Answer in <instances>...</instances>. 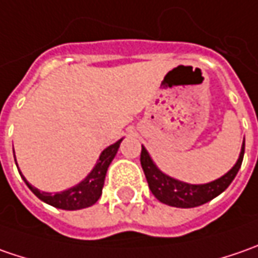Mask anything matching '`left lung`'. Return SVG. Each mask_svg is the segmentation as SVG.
I'll use <instances>...</instances> for the list:
<instances>
[{
    "mask_svg": "<svg viewBox=\"0 0 258 258\" xmlns=\"http://www.w3.org/2000/svg\"><path fill=\"white\" fill-rule=\"evenodd\" d=\"M244 148H245V144L243 142L238 161L228 172L213 182L203 183V185H192V183L182 182V181L168 176L154 164L152 158L149 156L144 146L141 152V165H142L146 181L149 185V189L161 203L176 207V208H194V207L211 201L213 198L218 197L228 188V185L233 182V179L241 166Z\"/></svg>",
    "mask_w": 258,
    "mask_h": 258,
    "instance_id": "obj_1",
    "label": "left lung"
}]
</instances>
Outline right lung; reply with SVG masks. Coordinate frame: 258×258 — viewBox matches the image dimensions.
<instances>
[{"label":"right lung","mask_w":258,"mask_h":258,"mask_svg":"<svg viewBox=\"0 0 258 258\" xmlns=\"http://www.w3.org/2000/svg\"><path fill=\"white\" fill-rule=\"evenodd\" d=\"M120 142H122V139L117 141L116 144L107 146L103 152L100 154V156H99L97 164L94 165L92 172L89 173L82 182L77 183L73 188L66 189L63 192H43V191L37 189L35 186H33L31 183L28 182L24 176L21 175V172H20V175L23 176L24 182L34 192L35 197H38L41 201H44L48 205H53V207L60 208V210H69V211L87 208V207L97 203V200L100 198L107 168H109L110 162L113 161L114 155L117 154V149H119Z\"/></svg>","instance_id":"right-lung-1"}]
</instances>
